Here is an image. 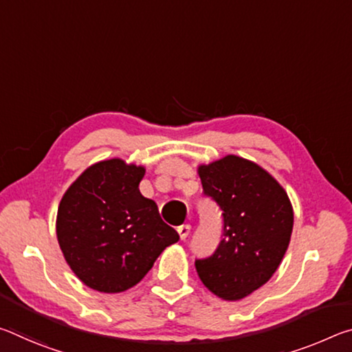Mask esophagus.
<instances>
[{"label": "esophagus", "mask_w": 352, "mask_h": 352, "mask_svg": "<svg viewBox=\"0 0 352 352\" xmlns=\"http://www.w3.org/2000/svg\"><path fill=\"white\" fill-rule=\"evenodd\" d=\"M177 231H178V234H180V239L186 241V237L190 233V226L189 225H182V226H178Z\"/></svg>", "instance_id": "1"}]
</instances>
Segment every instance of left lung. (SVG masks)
I'll return each mask as SVG.
<instances>
[{
	"mask_svg": "<svg viewBox=\"0 0 352 352\" xmlns=\"http://www.w3.org/2000/svg\"><path fill=\"white\" fill-rule=\"evenodd\" d=\"M204 194L222 211V241L210 258L195 259L214 295L242 300L273 276L289 247L294 210L269 172L236 155L199 166Z\"/></svg>",
	"mask_w": 352,
	"mask_h": 352,
	"instance_id": "1",
	"label": "left lung"
}]
</instances>
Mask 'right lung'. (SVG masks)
I'll list each match as a JSON object with an SVG mask.
<instances>
[{"label":"right lung","mask_w":352,"mask_h":352,"mask_svg":"<svg viewBox=\"0 0 352 352\" xmlns=\"http://www.w3.org/2000/svg\"><path fill=\"white\" fill-rule=\"evenodd\" d=\"M142 166L111 158L90 166L63 194L57 241L80 281L104 294L138 284L178 233L140 192Z\"/></svg>","instance_id":"obj_1"}]
</instances>
